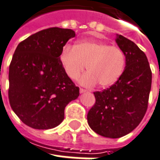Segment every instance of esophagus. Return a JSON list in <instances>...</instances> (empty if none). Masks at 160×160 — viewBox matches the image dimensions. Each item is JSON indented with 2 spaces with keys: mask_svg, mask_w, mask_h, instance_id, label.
Masks as SVG:
<instances>
[{
  "mask_svg": "<svg viewBox=\"0 0 160 160\" xmlns=\"http://www.w3.org/2000/svg\"><path fill=\"white\" fill-rule=\"evenodd\" d=\"M86 92H88V90H86V89H80V93H86Z\"/></svg>",
  "mask_w": 160,
  "mask_h": 160,
  "instance_id": "1",
  "label": "esophagus"
}]
</instances>
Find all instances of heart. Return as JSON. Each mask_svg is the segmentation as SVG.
<instances>
[{
    "instance_id": "1",
    "label": "heart",
    "mask_w": 160,
    "mask_h": 160,
    "mask_svg": "<svg viewBox=\"0 0 160 160\" xmlns=\"http://www.w3.org/2000/svg\"><path fill=\"white\" fill-rule=\"evenodd\" d=\"M61 62L67 76L77 80L86 67L89 71L80 79L84 86L108 87L119 80L126 58L122 50L98 40H81L75 46L67 44L61 53Z\"/></svg>"
}]
</instances>
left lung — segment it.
I'll list each match as a JSON object with an SVG mask.
<instances>
[{
	"label": "left lung",
	"mask_w": 160,
	"mask_h": 160,
	"mask_svg": "<svg viewBox=\"0 0 160 160\" xmlns=\"http://www.w3.org/2000/svg\"><path fill=\"white\" fill-rule=\"evenodd\" d=\"M116 42L125 55V69L110 88L93 93L95 104L87 115L88 124L93 132L113 139L132 132L143 119L152 82L145 53L122 35L117 34Z\"/></svg>",
	"instance_id": "8db88e82"
}]
</instances>
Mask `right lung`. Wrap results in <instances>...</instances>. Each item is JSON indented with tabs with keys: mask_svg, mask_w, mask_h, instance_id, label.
Here are the masks:
<instances>
[{
	"mask_svg": "<svg viewBox=\"0 0 160 160\" xmlns=\"http://www.w3.org/2000/svg\"><path fill=\"white\" fill-rule=\"evenodd\" d=\"M75 36L72 29L49 28L17 46L9 69V100L25 125L38 130L58 127L64 120L65 108L80 95L60 58Z\"/></svg>",
	"mask_w": 160,
	"mask_h": 160,
	"instance_id": "obj_1",
	"label": "right lung"
}]
</instances>
